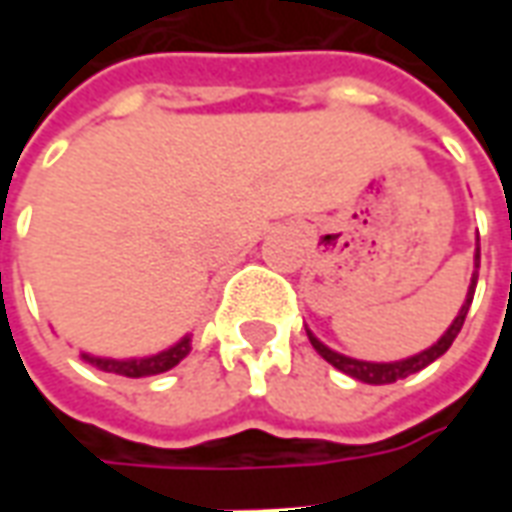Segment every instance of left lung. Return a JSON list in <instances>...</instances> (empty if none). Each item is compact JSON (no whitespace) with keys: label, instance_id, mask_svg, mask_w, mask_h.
<instances>
[{"label":"left lung","instance_id":"left-lung-1","mask_svg":"<svg viewBox=\"0 0 512 512\" xmlns=\"http://www.w3.org/2000/svg\"><path fill=\"white\" fill-rule=\"evenodd\" d=\"M477 268H480V235H477V246H474V271H472V279H469V290H466V299H463L461 310L455 315V321L447 326V332L441 334L436 343L425 348V351H419L414 356H406V359H397V362H365V359H354V356H345V354H337L332 351L329 345H323L315 334L307 329V337H310L312 348L318 351V354L329 362L332 367L337 370H343L345 376L356 378V381H362V384H395L400 378H408L419 373V370H425L430 362H436L439 356L447 354V348L452 345V340L458 337L461 332L463 321H466V312L472 307V299H474V288H477Z\"/></svg>","mask_w":512,"mask_h":512}]
</instances>
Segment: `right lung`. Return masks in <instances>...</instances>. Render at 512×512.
Instances as JSON below:
<instances>
[{
  "label": "right lung",
  "mask_w": 512,
  "mask_h": 512,
  "mask_svg": "<svg viewBox=\"0 0 512 512\" xmlns=\"http://www.w3.org/2000/svg\"><path fill=\"white\" fill-rule=\"evenodd\" d=\"M191 351V334L186 337H180L178 343L169 345L164 351H158V354L150 356H134V359H109V356H93V354H84L82 359L87 365L98 367V370H104V373H117V376H126V378H145V376H158V373H167L172 367L178 365L180 359H186Z\"/></svg>",
  "instance_id": "add662e5"
}]
</instances>
